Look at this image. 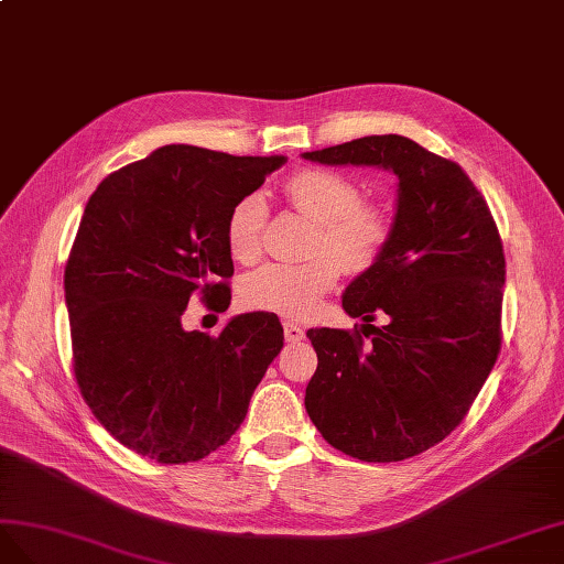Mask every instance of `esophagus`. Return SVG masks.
<instances>
[{
  "mask_svg": "<svg viewBox=\"0 0 564 564\" xmlns=\"http://www.w3.org/2000/svg\"><path fill=\"white\" fill-rule=\"evenodd\" d=\"M283 335H285V343H300V340H304V330L297 324H293V321H285V324H283Z\"/></svg>",
  "mask_w": 564,
  "mask_h": 564,
  "instance_id": "1",
  "label": "esophagus"
}]
</instances>
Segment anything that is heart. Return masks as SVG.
Wrapping results in <instances>:
<instances>
[{
    "label": "heart",
    "instance_id": "obj_1",
    "mask_svg": "<svg viewBox=\"0 0 564 564\" xmlns=\"http://www.w3.org/2000/svg\"><path fill=\"white\" fill-rule=\"evenodd\" d=\"M293 210L316 221L312 260L300 264H264L246 279L240 297L250 310L291 318L312 314L330 293L340 273L371 269L392 238V215L380 203L361 200L357 182L330 170H300L283 186ZM264 203L248 196L229 213L227 248L240 264L262 254Z\"/></svg>",
    "mask_w": 564,
    "mask_h": 564
}]
</instances>
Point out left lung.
<instances>
[{"label": "left lung", "mask_w": 564, "mask_h": 564, "mask_svg": "<svg viewBox=\"0 0 564 564\" xmlns=\"http://www.w3.org/2000/svg\"><path fill=\"white\" fill-rule=\"evenodd\" d=\"M304 158L378 165L399 180L390 243L343 295L364 330H307L318 366L304 406L351 458L417 456L463 423L501 351V234L465 170L406 137H361ZM378 313L388 327L372 326Z\"/></svg>", "instance_id": "obj_1"}]
</instances>
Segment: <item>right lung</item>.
<instances>
[{
    "instance_id": "1",
    "label": "right lung",
    "mask_w": 564,
    "mask_h": 564,
    "mask_svg": "<svg viewBox=\"0 0 564 564\" xmlns=\"http://www.w3.org/2000/svg\"><path fill=\"white\" fill-rule=\"evenodd\" d=\"M283 163L172 143L91 193L63 276L73 371L96 421L134 454L200 460L246 421L283 347L279 318L240 314L207 335L182 316L191 297L229 310V213Z\"/></svg>"
}]
</instances>
